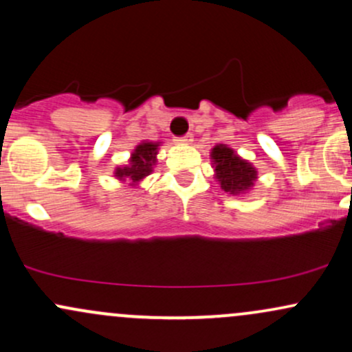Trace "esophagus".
Here are the masks:
<instances>
[{
  "instance_id": "esophagus-1",
  "label": "esophagus",
  "mask_w": 352,
  "mask_h": 352,
  "mask_svg": "<svg viewBox=\"0 0 352 352\" xmlns=\"http://www.w3.org/2000/svg\"><path fill=\"white\" fill-rule=\"evenodd\" d=\"M192 140H193V135H192V134H187V135L180 137V139H177V144L190 145V144H192Z\"/></svg>"
}]
</instances>
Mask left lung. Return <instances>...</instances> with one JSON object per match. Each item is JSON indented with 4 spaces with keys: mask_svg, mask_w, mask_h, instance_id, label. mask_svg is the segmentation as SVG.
Returning <instances> with one entry per match:
<instances>
[{
    "mask_svg": "<svg viewBox=\"0 0 352 352\" xmlns=\"http://www.w3.org/2000/svg\"><path fill=\"white\" fill-rule=\"evenodd\" d=\"M215 180L225 193L233 197L246 195L258 179L252 162L241 159L236 151L225 144H217L210 152Z\"/></svg>",
    "mask_w": 352,
    "mask_h": 352,
    "instance_id": "1",
    "label": "left lung"
}]
</instances>
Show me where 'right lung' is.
<instances>
[{
	"mask_svg": "<svg viewBox=\"0 0 352 352\" xmlns=\"http://www.w3.org/2000/svg\"><path fill=\"white\" fill-rule=\"evenodd\" d=\"M162 142H152V140H142L135 145L134 151L131 152V159L127 165L116 167L114 177L119 182H127L129 187L139 188L145 177L153 172L157 165V153Z\"/></svg>",
	"mask_w": 352,
	"mask_h": 352,
	"instance_id": "1",
	"label": "right lung"
}]
</instances>
